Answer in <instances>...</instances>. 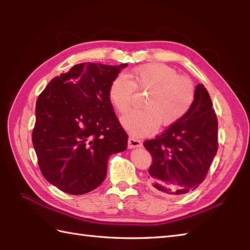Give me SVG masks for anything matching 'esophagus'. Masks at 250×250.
Wrapping results in <instances>:
<instances>
[{
	"label": "esophagus",
	"mask_w": 250,
	"mask_h": 250,
	"mask_svg": "<svg viewBox=\"0 0 250 250\" xmlns=\"http://www.w3.org/2000/svg\"><path fill=\"white\" fill-rule=\"evenodd\" d=\"M142 142L136 139L134 136H130L129 140H128V148L129 149H133V148H140L142 147Z\"/></svg>",
	"instance_id": "obj_1"
}]
</instances>
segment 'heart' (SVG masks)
I'll return each mask as SVG.
<instances>
[{
  "label": "heart",
  "mask_w": 250,
  "mask_h": 250,
  "mask_svg": "<svg viewBox=\"0 0 250 250\" xmlns=\"http://www.w3.org/2000/svg\"><path fill=\"white\" fill-rule=\"evenodd\" d=\"M137 92H147L145 108L121 117V125L134 136L151 135L160 122L169 125L187 113L194 99L192 82L178 76L174 68L161 63H149L117 76L109 87V100L120 114L128 111Z\"/></svg>",
  "instance_id": "1"
}]
</instances>
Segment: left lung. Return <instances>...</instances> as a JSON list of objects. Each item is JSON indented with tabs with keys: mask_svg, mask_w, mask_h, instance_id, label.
Here are the masks:
<instances>
[{
	"mask_svg": "<svg viewBox=\"0 0 250 250\" xmlns=\"http://www.w3.org/2000/svg\"><path fill=\"white\" fill-rule=\"evenodd\" d=\"M217 140L218 121L213 104L206 88L199 83L187 113L156 139L144 142L152 157L149 188L164 196L198 188L217 153Z\"/></svg>",
	"mask_w": 250,
	"mask_h": 250,
	"instance_id": "8db88e82",
	"label": "left lung"
}]
</instances>
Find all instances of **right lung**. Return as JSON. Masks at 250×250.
Here are the masks:
<instances>
[{
	"instance_id": "obj_1",
	"label": "right lung",
	"mask_w": 250,
	"mask_h": 250,
	"mask_svg": "<svg viewBox=\"0 0 250 250\" xmlns=\"http://www.w3.org/2000/svg\"><path fill=\"white\" fill-rule=\"evenodd\" d=\"M128 63H81L55 77L40 94L32 142L47 182L70 194L98 188L110 155L128 146L109 87Z\"/></svg>"
}]
</instances>
